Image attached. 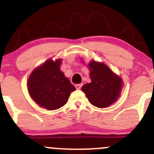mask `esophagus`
Here are the masks:
<instances>
[{
    "label": "esophagus",
    "mask_w": 154,
    "mask_h": 154,
    "mask_svg": "<svg viewBox=\"0 0 154 154\" xmlns=\"http://www.w3.org/2000/svg\"><path fill=\"white\" fill-rule=\"evenodd\" d=\"M82 86H83V84H76L75 87H76V88H77V89H80Z\"/></svg>",
    "instance_id": "34e87169"
}]
</instances>
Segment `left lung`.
<instances>
[{
	"label": "left lung",
	"instance_id": "8db88e82",
	"mask_svg": "<svg viewBox=\"0 0 154 154\" xmlns=\"http://www.w3.org/2000/svg\"><path fill=\"white\" fill-rule=\"evenodd\" d=\"M91 82L81 89L93 106L106 108L116 102L122 88L121 77L113 73L103 63L91 61L88 65Z\"/></svg>",
	"mask_w": 154,
	"mask_h": 154
}]
</instances>
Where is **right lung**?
Masks as SVG:
<instances>
[{
    "label": "right lung",
    "instance_id": "1",
    "mask_svg": "<svg viewBox=\"0 0 154 154\" xmlns=\"http://www.w3.org/2000/svg\"><path fill=\"white\" fill-rule=\"evenodd\" d=\"M61 60H49L31 73L27 89L32 100L46 109L54 110L67 103L76 88L60 71Z\"/></svg>",
    "mask_w": 154,
    "mask_h": 154
}]
</instances>
